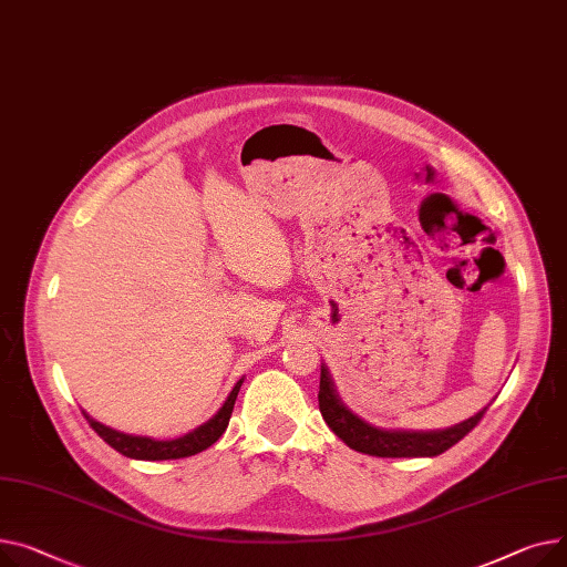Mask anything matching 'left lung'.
Segmentation results:
<instances>
[{"label":"left lung","instance_id":"left-lung-1","mask_svg":"<svg viewBox=\"0 0 567 567\" xmlns=\"http://www.w3.org/2000/svg\"><path fill=\"white\" fill-rule=\"evenodd\" d=\"M318 405L324 423L354 451L378 457H435L455 446L464 435L478 425L485 410L472 419L444 430H386L365 423L346 408L339 398L329 369L320 365V391Z\"/></svg>","mask_w":567,"mask_h":567}]
</instances>
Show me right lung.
Returning <instances> with one entry per match:
<instances>
[{
  "label": "right lung",
  "instance_id": "right-lung-1",
  "mask_svg": "<svg viewBox=\"0 0 567 567\" xmlns=\"http://www.w3.org/2000/svg\"><path fill=\"white\" fill-rule=\"evenodd\" d=\"M243 382H245V378L236 382V386H233V391L228 393L224 405L219 408V412L213 419H208L204 425L194 427L192 432H187V435H183L178 440H151V437H140V435H125V432H118L114 427H107L100 421L91 419L86 412H84V416H86L89 425L97 432V435L125 457H132V460L189 457V455L206 451L208 446H213L224 435V430L228 425V419H230L233 405H236V398H238V391H240Z\"/></svg>",
  "mask_w": 567,
  "mask_h": 567
}]
</instances>
